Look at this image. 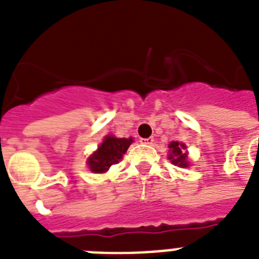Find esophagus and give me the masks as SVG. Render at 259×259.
Listing matches in <instances>:
<instances>
[{
    "label": "esophagus",
    "instance_id": "esophagus-1",
    "mask_svg": "<svg viewBox=\"0 0 259 259\" xmlns=\"http://www.w3.org/2000/svg\"><path fill=\"white\" fill-rule=\"evenodd\" d=\"M140 142H141V144H145V145H152V144L154 142V138L153 137L140 138Z\"/></svg>",
    "mask_w": 259,
    "mask_h": 259
}]
</instances>
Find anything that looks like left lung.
<instances>
[{
  "instance_id": "obj_1",
  "label": "left lung",
  "mask_w": 259,
  "mask_h": 259,
  "mask_svg": "<svg viewBox=\"0 0 259 259\" xmlns=\"http://www.w3.org/2000/svg\"><path fill=\"white\" fill-rule=\"evenodd\" d=\"M170 154L168 156V158L170 160L172 164L177 166H181V168H185L188 166L189 162L187 161V153H185V145L184 144H179V142L173 141L169 144Z\"/></svg>"
}]
</instances>
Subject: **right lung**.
<instances>
[{"label":"right lung","instance_id":"obj_1","mask_svg":"<svg viewBox=\"0 0 259 259\" xmlns=\"http://www.w3.org/2000/svg\"><path fill=\"white\" fill-rule=\"evenodd\" d=\"M133 142L132 138L106 137L95 153L89 158V168L95 173H103L121 161L122 156Z\"/></svg>","mask_w":259,"mask_h":259}]
</instances>
